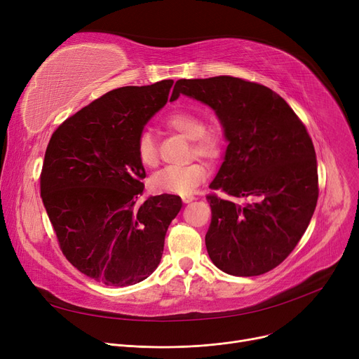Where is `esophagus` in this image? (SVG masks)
Masks as SVG:
<instances>
[{"label": "esophagus", "instance_id": "obj_1", "mask_svg": "<svg viewBox=\"0 0 359 359\" xmlns=\"http://www.w3.org/2000/svg\"><path fill=\"white\" fill-rule=\"evenodd\" d=\"M182 201H183L184 203H189V202L195 201V196H194V195H186V196H182Z\"/></svg>", "mask_w": 359, "mask_h": 359}]
</instances>
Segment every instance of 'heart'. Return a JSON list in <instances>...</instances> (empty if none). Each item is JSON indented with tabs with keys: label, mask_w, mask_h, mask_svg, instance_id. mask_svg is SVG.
<instances>
[{
	"label": "heart",
	"mask_w": 359,
	"mask_h": 359,
	"mask_svg": "<svg viewBox=\"0 0 359 359\" xmlns=\"http://www.w3.org/2000/svg\"><path fill=\"white\" fill-rule=\"evenodd\" d=\"M167 125L191 140L192 153L205 158H215L219 154V140L212 132H206L205 121L192 111H175L167 118ZM137 156L142 165L156 167L158 151L154 135L142 130L137 140ZM208 176V170L202 163H189L186 165L165 167L151 179V187L156 192L189 195Z\"/></svg>",
	"instance_id": "1"
}]
</instances>
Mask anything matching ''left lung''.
<instances>
[{
    "label": "left lung",
    "mask_w": 359,
    "mask_h": 359,
    "mask_svg": "<svg viewBox=\"0 0 359 359\" xmlns=\"http://www.w3.org/2000/svg\"><path fill=\"white\" fill-rule=\"evenodd\" d=\"M180 94L208 104L229 142L210 187L236 203L208 195L211 224L205 236L214 265L234 276L266 273L284 262L306 233L318 198L317 160L306 126L271 88L219 75L179 80Z\"/></svg>",
    "instance_id": "8db88e82"
}]
</instances>
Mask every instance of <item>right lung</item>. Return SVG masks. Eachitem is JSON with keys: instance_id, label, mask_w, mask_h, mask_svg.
<instances>
[{"instance_id": "add662e5", "label": "right lung", "mask_w": 359, "mask_h": 359, "mask_svg": "<svg viewBox=\"0 0 359 359\" xmlns=\"http://www.w3.org/2000/svg\"><path fill=\"white\" fill-rule=\"evenodd\" d=\"M173 80L115 88L56 129L48 144L41 196L64 256L111 287L138 284L160 265L182 199L141 201L145 177L137 140L164 107Z\"/></svg>"}]
</instances>
